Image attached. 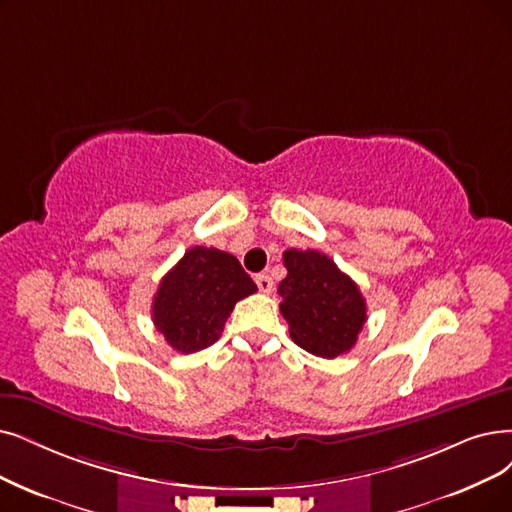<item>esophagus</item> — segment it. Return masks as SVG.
<instances>
[{
    "instance_id": "1",
    "label": "esophagus",
    "mask_w": 512,
    "mask_h": 512,
    "mask_svg": "<svg viewBox=\"0 0 512 512\" xmlns=\"http://www.w3.org/2000/svg\"><path fill=\"white\" fill-rule=\"evenodd\" d=\"M254 281H256L258 290H260L262 294H271V292H273V279H271L269 275L260 273V275H256V277H254Z\"/></svg>"
}]
</instances>
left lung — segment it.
I'll return each mask as SVG.
<instances>
[{
    "label": "left lung",
    "instance_id": "left-lung-1",
    "mask_svg": "<svg viewBox=\"0 0 512 512\" xmlns=\"http://www.w3.org/2000/svg\"><path fill=\"white\" fill-rule=\"evenodd\" d=\"M288 275L279 283L281 315L290 338L306 353L334 359L349 353L367 319L357 283L317 250L283 254Z\"/></svg>",
    "mask_w": 512,
    "mask_h": 512
}]
</instances>
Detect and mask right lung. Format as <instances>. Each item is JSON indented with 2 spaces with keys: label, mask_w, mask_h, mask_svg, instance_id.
Returning <instances> with one entry per match:
<instances>
[{
  "label": "right lung",
  "mask_w": 512,
  "mask_h": 512,
  "mask_svg": "<svg viewBox=\"0 0 512 512\" xmlns=\"http://www.w3.org/2000/svg\"><path fill=\"white\" fill-rule=\"evenodd\" d=\"M256 290L233 254L195 245L161 279L153 323L178 353L208 349L220 338L233 306Z\"/></svg>",
  "instance_id": "obj_1"
}]
</instances>
